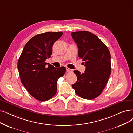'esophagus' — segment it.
I'll list each match as a JSON object with an SVG mask.
<instances>
[{
  "instance_id": "obj_1",
  "label": "esophagus",
  "mask_w": 133,
  "mask_h": 133,
  "mask_svg": "<svg viewBox=\"0 0 133 133\" xmlns=\"http://www.w3.org/2000/svg\"><path fill=\"white\" fill-rule=\"evenodd\" d=\"M66 71L68 72H72V69H70V68H66Z\"/></svg>"
}]
</instances>
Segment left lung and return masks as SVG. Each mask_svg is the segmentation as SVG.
Returning a JSON list of instances; mask_svg holds the SVG:
<instances>
[{"instance_id":"8db88e82","label":"left lung","mask_w":133,"mask_h":133,"mask_svg":"<svg viewBox=\"0 0 133 133\" xmlns=\"http://www.w3.org/2000/svg\"><path fill=\"white\" fill-rule=\"evenodd\" d=\"M71 36L78 47V57L86 66L84 73L74 71L77 79L72 86L79 97L92 100L102 93L110 76V53L104 42L89 31L72 32Z\"/></svg>"}]
</instances>
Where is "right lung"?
I'll use <instances>...</instances> for the list:
<instances>
[{
	"label": "right lung",
	"mask_w": 133,
	"mask_h": 133,
	"mask_svg": "<svg viewBox=\"0 0 133 133\" xmlns=\"http://www.w3.org/2000/svg\"><path fill=\"white\" fill-rule=\"evenodd\" d=\"M62 32H46L36 35L24 46L17 67L21 81L29 94L39 101L51 99L57 93L58 78L66 71L64 66L55 68L45 61L50 58L55 42Z\"/></svg>",
	"instance_id": "right-lung-1"
}]
</instances>
